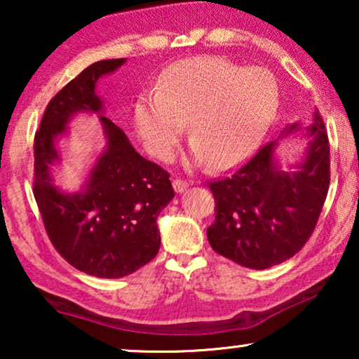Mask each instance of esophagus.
Segmentation results:
<instances>
[{
	"mask_svg": "<svg viewBox=\"0 0 359 359\" xmlns=\"http://www.w3.org/2000/svg\"><path fill=\"white\" fill-rule=\"evenodd\" d=\"M173 188H175L176 193H183L184 189L189 188V183H188V181L181 180V178H176V180L173 181Z\"/></svg>",
	"mask_w": 359,
	"mask_h": 359,
	"instance_id": "obj_1",
	"label": "esophagus"
}]
</instances>
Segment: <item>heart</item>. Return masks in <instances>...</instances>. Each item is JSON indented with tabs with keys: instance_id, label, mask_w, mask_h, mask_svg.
<instances>
[{
	"instance_id": "heart-1",
	"label": "heart",
	"mask_w": 359,
	"mask_h": 359,
	"mask_svg": "<svg viewBox=\"0 0 359 359\" xmlns=\"http://www.w3.org/2000/svg\"><path fill=\"white\" fill-rule=\"evenodd\" d=\"M279 104L276 78L222 57H191L166 68L156 90L137 97L134 121L151 155L168 161L189 121L193 163L229 170L247 160Z\"/></svg>"
}]
</instances>
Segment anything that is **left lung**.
<instances>
[{
    "instance_id": "1",
    "label": "left lung",
    "mask_w": 359,
    "mask_h": 359,
    "mask_svg": "<svg viewBox=\"0 0 359 359\" xmlns=\"http://www.w3.org/2000/svg\"><path fill=\"white\" fill-rule=\"evenodd\" d=\"M301 129L292 124L283 135ZM306 158L294 171L276 163L269 142L232 175L209 183L215 220L208 229L214 252L240 266L266 269L292 258L316 229L330 184V145L316 111Z\"/></svg>"
}]
</instances>
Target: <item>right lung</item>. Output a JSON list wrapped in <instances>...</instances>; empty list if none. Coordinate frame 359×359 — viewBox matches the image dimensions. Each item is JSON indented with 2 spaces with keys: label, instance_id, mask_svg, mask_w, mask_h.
I'll return each mask as SVG.
<instances>
[{
  "label": "right lung",
  "instance_id": "add662e5",
  "mask_svg": "<svg viewBox=\"0 0 359 359\" xmlns=\"http://www.w3.org/2000/svg\"><path fill=\"white\" fill-rule=\"evenodd\" d=\"M124 62H96L73 78L48 102L34 137V198L46 232L72 266L96 278L127 276L156 257V219L175 198L168 171L137 154L124 130L106 116H100L106 150L85 188L67 194L53 186L50 166L60 160L55 139L76 112L101 114L96 83Z\"/></svg>",
  "mask_w": 359,
  "mask_h": 359
}]
</instances>
